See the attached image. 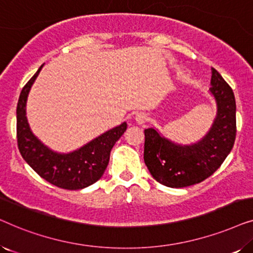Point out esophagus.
Here are the masks:
<instances>
[{"label": "esophagus", "instance_id": "obj_1", "mask_svg": "<svg viewBox=\"0 0 253 253\" xmlns=\"http://www.w3.org/2000/svg\"><path fill=\"white\" fill-rule=\"evenodd\" d=\"M134 120H136V122L138 124H144L148 120V117H147L146 114L143 113V112H140V113H137L136 114V116H134Z\"/></svg>", "mask_w": 253, "mask_h": 253}]
</instances>
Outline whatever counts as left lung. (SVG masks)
I'll return each mask as SVG.
<instances>
[{
    "label": "left lung",
    "mask_w": 253,
    "mask_h": 253,
    "mask_svg": "<svg viewBox=\"0 0 253 253\" xmlns=\"http://www.w3.org/2000/svg\"><path fill=\"white\" fill-rule=\"evenodd\" d=\"M210 94L216 114L210 130L192 144H177L159 132L145 129L144 161L155 181L169 188H185L203 182L222 165L236 137V102L234 92L215 69Z\"/></svg>",
    "instance_id": "left-lung-1"
}]
</instances>
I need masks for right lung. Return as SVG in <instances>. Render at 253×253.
Returning a JSON list of instances; mask_svg holds the SVG:
<instances>
[{"mask_svg": "<svg viewBox=\"0 0 253 253\" xmlns=\"http://www.w3.org/2000/svg\"><path fill=\"white\" fill-rule=\"evenodd\" d=\"M43 64L27 82L17 105V140L20 154L27 165L47 182L65 190H81L99 181L109 162L110 151L126 130L121 123L78 150L60 153L46 146L31 130L26 117V102L31 87Z\"/></svg>", "mask_w": 253, "mask_h": 253, "instance_id": "1", "label": "right lung"}]
</instances>
